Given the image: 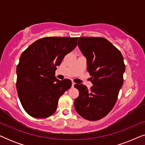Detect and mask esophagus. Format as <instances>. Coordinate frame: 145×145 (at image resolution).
Returning a JSON list of instances; mask_svg holds the SVG:
<instances>
[{"instance_id":"esophagus-1","label":"esophagus","mask_w":145,"mask_h":145,"mask_svg":"<svg viewBox=\"0 0 145 145\" xmlns=\"http://www.w3.org/2000/svg\"><path fill=\"white\" fill-rule=\"evenodd\" d=\"M75 83L74 82H72V87H74Z\"/></svg>"}]
</instances>
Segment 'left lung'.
Wrapping results in <instances>:
<instances>
[{
	"instance_id": "1",
	"label": "left lung",
	"mask_w": 145,
	"mask_h": 145,
	"mask_svg": "<svg viewBox=\"0 0 145 145\" xmlns=\"http://www.w3.org/2000/svg\"><path fill=\"white\" fill-rule=\"evenodd\" d=\"M78 45L87 59V71L93 86L74 84L79 96L74 100L76 112L89 121L106 116L114 108L123 83L125 71L120 51L104 37H81Z\"/></svg>"
}]
</instances>
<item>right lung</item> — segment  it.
<instances>
[{"instance_id":"add662e5","label":"right lung","mask_w":145,"mask_h":145,"mask_svg":"<svg viewBox=\"0 0 145 145\" xmlns=\"http://www.w3.org/2000/svg\"><path fill=\"white\" fill-rule=\"evenodd\" d=\"M78 37H45L22 53L17 65L16 89L24 110L35 118L55 112L59 99L72 85L69 79L55 77L57 67L77 45Z\"/></svg>"}]
</instances>
